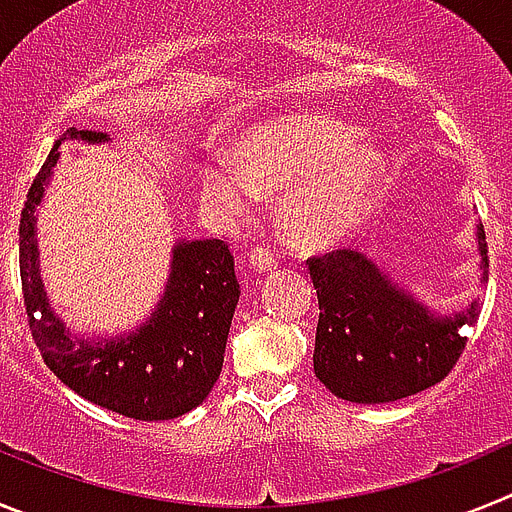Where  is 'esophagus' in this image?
<instances>
[{
  "mask_svg": "<svg viewBox=\"0 0 512 512\" xmlns=\"http://www.w3.org/2000/svg\"><path fill=\"white\" fill-rule=\"evenodd\" d=\"M248 264H251V269L256 271H271V269H277L279 261L271 248H253L251 256H248Z\"/></svg>",
  "mask_w": 512,
  "mask_h": 512,
  "instance_id": "obj_1",
  "label": "esophagus"
}]
</instances>
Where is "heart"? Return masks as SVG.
I'll use <instances>...</instances> for the list:
<instances>
[{"label":"heart","instance_id":"obj_1","mask_svg":"<svg viewBox=\"0 0 512 512\" xmlns=\"http://www.w3.org/2000/svg\"><path fill=\"white\" fill-rule=\"evenodd\" d=\"M241 169L225 158L202 169V197L225 217H246L256 192H282V225L292 243L325 248L354 233L377 200L382 156L328 117L266 122L243 135Z\"/></svg>","mask_w":512,"mask_h":512}]
</instances>
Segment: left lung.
Listing matches in <instances>:
<instances>
[{"label": "left lung", "instance_id": "left-lung-1", "mask_svg": "<svg viewBox=\"0 0 512 512\" xmlns=\"http://www.w3.org/2000/svg\"><path fill=\"white\" fill-rule=\"evenodd\" d=\"M482 266L485 228H477ZM318 289L315 374L348 402L382 405L443 382L464 354L461 325H477L479 302L454 318H433L351 248L307 259Z\"/></svg>", "mask_w": 512, "mask_h": 512}]
</instances>
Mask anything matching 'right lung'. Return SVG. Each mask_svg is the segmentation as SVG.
<instances>
[{
	"mask_svg": "<svg viewBox=\"0 0 512 512\" xmlns=\"http://www.w3.org/2000/svg\"><path fill=\"white\" fill-rule=\"evenodd\" d=\"M69 138L107 140L94 130ZM66 140V138H61ZM58 140L33 179L20 217V279L27 325L53 374L99 408L133 420H171L197 408L220 377L230 320L241 297L233 253L225 241H182L153 318L110 341H79L66 333L45 300L38 274L35 207L58 161Z\"/></svg>",
	"mask_w": 512,
	"mask_h": 512,
	"instance_id": "obj_1",
	"label": "right lung"
}]
</instances>
